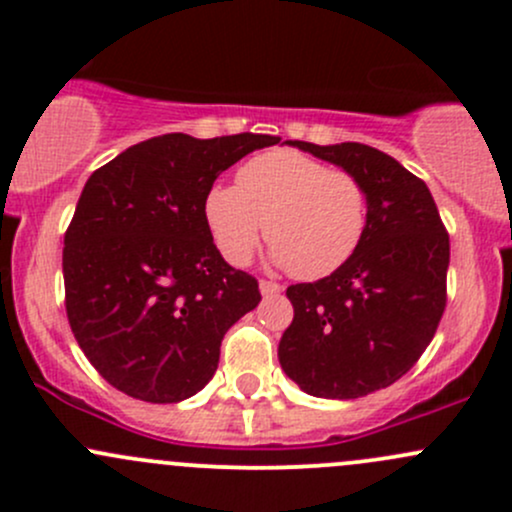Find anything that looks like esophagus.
<instances>
[{
	"label": "esophagus",
	"mask_w": 512,
	"mask_h": 512,
	"mask_svg": "<svg viewBox=\"0 0 512 512\" xmlns=\"http://www.w3.org/2000/svg\"><path fill=\"white\" fill-rule=\"evenodd\" d=\"M260 292H262V297H275V294L282 292V287L277 285V282L262 280V282H260Z\"/></svg>",
	"instance_id": "esophagus-1"
}]
</instances>
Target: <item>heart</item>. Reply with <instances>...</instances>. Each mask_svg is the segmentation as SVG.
<instances>
[{"instance_id":"b5f03b06","label":"heart","mask_w":512,"mask_h":512,"mask_svg":"<svg viewBox=\"0 0 512 512\" xmlns=\"http://www.w3.org/2000/svg\"><path fill=\"white\" fill-rule=\"evenodd\" d=\"M203 218L220 255L245 265L262 235L270 260L299 280H322L347 265L366 230V190L349 170L294 151L247 160L235 185L205 193Z\"/></svg>"}]
</instances>
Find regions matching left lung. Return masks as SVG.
<instances>
[{
	"instance_id": "1",
	"label": "left lung",
	"mask_w": 512,
	"mask_h": 512,
	"mask_svg": "<svg viewBox=\"0 0 512 512\" xmlns=\"http://www.w3.org/2000/svg\"><path fill=\"white\" fill-rule=\"evenodd\" d=\"M287 143L361 180L366 230L347 265L287 287L294 319L277 356L309 396L359 399L399 381L431 344L446 309L448 232L431 190L396 158L364 143Z\"/></svg>"
}]
</instances>
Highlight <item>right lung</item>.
Returning <instances> with one entry per match:
<instances>
[{
	"instance_id": "obj_1",
	"label": "right lung",
	"mask_w": 512,
	"mask_h": 512,
	"mask_svg": "<svg viewBox=\"0 0 512 512\" xmlns=\"http://www.w3.org/2000/svg\"><path fill=\"white\" fill-rule=\"evenodd\" d=\"M277 141L165 133L86 180L64 237L66 314L118 391L178 404L213 379L225 332L262 297L255 277L218 252L203 200L223 170Z\"/></svg>"
}]
</instances>
